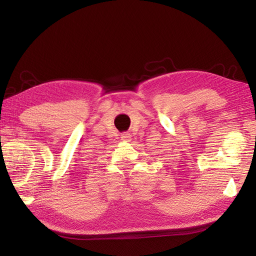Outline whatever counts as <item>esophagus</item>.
Here are the masks:
<instances>
[{"label":"esophagus","instance_id":"34e87169","mask_svg":"<svg viewBox=\"0 0 256 256\" xmlns=\"http://www.w3.org/2000/svg\"><path fill=\"white\" fill-rule=\"evenodd\" d=\"M121 138H122V140H124V142H131L132 135L130 134L128 132H124V133H122Z\"/></svg>","mask_w":256,"mask_h":256}]
</instances>
